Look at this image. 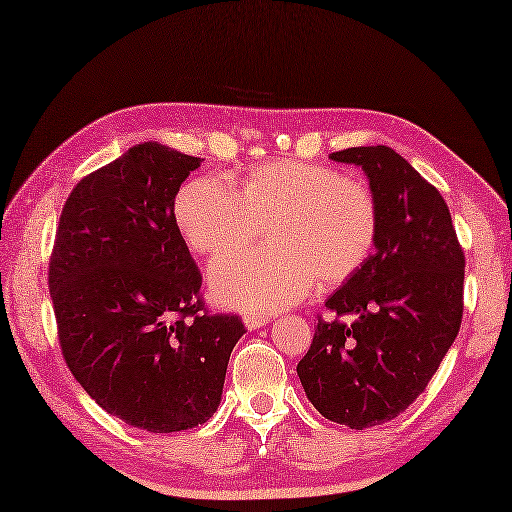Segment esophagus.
I'll list each match as a JSON object with an SVG mask.
<instances>
[{
    "label": "esophagus",
    "instance_id": "esophagus-1",
    "mask_svg": "<svg viewBox=\"0 0 512 512\" xmlns=\"http://www.w3.org/2000/svg\"><path fill=\"white\" fill-rule=\"evenodd\" d=\"M270 319L268 317H257V314H246L244 317V325L248 330H259L264 328V325H268Z\"/></svg>",
    "mask_w": 512,
    "mask_h": 512
}]
</instances>
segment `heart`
Listing matches in <instances>:
<instances>
[{
    "label": "heart",
    "mask_w": 512,
    "mask_h": 512,
    "mask_svg": "<svg viewBox=\"0 0 512 512\" xmlns=\"http://www.w3.org/2000/svg\"><path fill=\"white\" fill-rule=\"evenodd\" d=\"M173 217L184 242L206 257L255 242L266 224L270 244L226 255L209 268L217 303L250 314L277 312L310 292L350 279L372 255L378 204L361 180L308 160L250 167L239 187L193 178L180 189Z\"/></svg>",
    "instance_id": "obj_1"
}]
</instances>
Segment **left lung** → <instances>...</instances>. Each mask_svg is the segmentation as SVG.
<instances>
[{
    "mask_svg": "<svg viewBox=\"0 0 512 512\" xmlns=\"http://www.w3.org/2000/svg\"><path fill=\"white\" fill-rule=\"evenodd\" d=\"M361 167L378 204L374 253L325 301L297 374L321 416L367 429L416 400L458 336L464 253L440 191L385 145L330 156Z\"/></svg>",
    "mask_w": 512,
    "mask_h": 512,
    "instance_id": "8db88e82",
    "label": "left lung"
}]
</instances>
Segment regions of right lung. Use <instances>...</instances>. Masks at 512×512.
<instances>
[{"label": "right lung", "mask_w": 512, "mask_h": 512, "mask_svg": "<svg viewBox=\"0 0 512 512\" xmlns=\"http://www.w3.org/2000/svg\"><path fill=\"white\" fill-rule=\"evenodd\" d=\"M200 158L129 147L63 206L50 297L65 363L107 413L149 433L184 431L220 407L244 323L204 312L202 275L173 204Z\"/></svg>", "instance_id": "obj_1"}]
</instances>
